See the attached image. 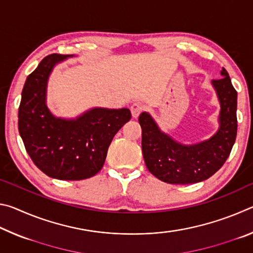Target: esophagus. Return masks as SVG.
<instances>
[{
  "label": "esophagus",
  "mask_w": 253,
  "mask_h": 253,
  "mask_svg": "<svg viewBox=\"0 0 253 253\" xmlns=\"http://www.w3.org/2000/svg\"><path fill=\"white\" fill-rule=\"evenodd\" d=\"M144 108V106L142 102H134L130 107V111H131V116L132 118H137L139 116V114L142 113V110Z\"/></svg>",
  "instance_id": "1"
}]
</instances>
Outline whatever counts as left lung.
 Wrapping results in <instances>:
<instances>
[{
	"instance_id": "1",
	"label": "left lung",
	"mask_w": 253,
	"mask_h": 253,
	"mask_svg": "<svg viewBox=\"0 0 253 253\" xmlns=\"http://www.w3.org/2000/svg\"><path fill=\"white\" fill-rule=\"evenodd\" d=\"M222 78L212 80L220 102L219 129L203 142L183 144L163 131L151 114L143 111L142 151L146 168L154 176L169 184H193L217 172L229 157L237 137L238 93L224 68Z\"/></svg>"
}]
</instances>
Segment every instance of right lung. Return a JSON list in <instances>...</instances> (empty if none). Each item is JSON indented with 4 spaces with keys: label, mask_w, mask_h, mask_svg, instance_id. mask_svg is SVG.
<instances>
[{
    "label": "right lung",
    "mask_w": 253,
    "mask_h": 253,
    "mask_svg": "<svg viewBox=\"0 0 253 253\" xmlns=\"http://www.w3.org/2000/svg\"><path fill=\"white\" fill-rule=\"evenodd\" d=\"M74 54L45 57L25 80L19 107V132L38 169L63 181L96 175L117 131L129 122L130 110L95 107L76 118L57 117L46 105L49 77L58 63Z\"/></svg>",
    "instance_id": "add662e5"
}]
</instances>
